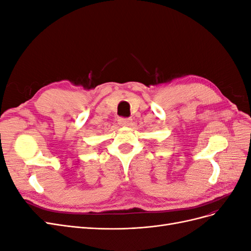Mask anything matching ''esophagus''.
<instances>
[{
	"label": "esophagus",
	"mask_w": 251,
	"mask_h": 251,
	"mask_svg": "<svg viewBox=\"0 0 251 251\" xmlns=\"http://www.w3.org/2000/svg\"><path fill=\"white\" fill-rule=\"evenodd\" d=\"M118 124L121 126H131L132 125V119L131 118H120L118 120Z\"/></svg>",
	"instance_id": "1"
}]
</instances>
